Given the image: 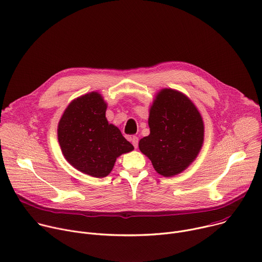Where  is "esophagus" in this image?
<instances>
[{"label": "esophagus", "instance_id": "34e87169", "mask_svg": "<svg viewBox=\"0 0 262 262\" xmlns=\"http://www.w3.org/2000/svg\"><path fill=\"white\" fill-rule=\"evenodd\" d=\"M130 141H132V144L134 145V147L137 148V147H138V143H139V138L136 137V136H134V137L130 139Z\"/></svg>", "mask_w": 262, "mask_h": 262}]
</instances>
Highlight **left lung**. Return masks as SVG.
<instances>
[{
	"label": "left lung",
	"instance_id": "8db88e82",
	"mask_svg": "<svg viewBox=\"0 0 262 262\" xmlns=\"http://www.w3.org/2000/svg\"><path fill=\"white\" fill-rule=\"evenodd\" d=\"M148 125L150 134L140 140L139 148L159 174L177 175L196 160L204 141V123L185 94L160 90L149 108Z\"/></svg>",
	"mask_w": 262,
	"mask_h": 262
}]
</instances>
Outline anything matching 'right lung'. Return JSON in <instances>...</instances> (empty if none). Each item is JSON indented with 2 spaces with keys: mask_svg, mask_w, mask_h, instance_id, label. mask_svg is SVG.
I'll return each mask as SVG.
<instances>
[{
  "mask_svg": "<svg viewBox=\"0 0 262 262\" xmlns=\"http://www.w3.org/2000/svg\"><path fill=\"white\" fill-rule=\"evenodd\" d=\"M106 102L98 92L73 99L58 123V141L66 161L96 178L107 176L118 157L134 150L120 129L107 122Z\"/></svg>",
  "mask_w": 262,
  "mask_h": 262,
  "instance_id": "right-lung-1",
  "label": "right lung"
}]
</instances>
